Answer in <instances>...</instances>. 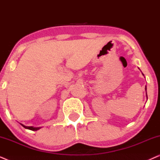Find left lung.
Instances as JSON below:
<instances>
[{"label":"left lung","mask_w":160,"mask_h":160,"mask_svg":"<svg viewBox=\"0 0 160 160\" xmlns=\"http://www.w3.org/2000/svg\"><path fill=\"white\" fill-rule=\"evenodd\" d=\"M146 97H147V95H146ZM147 98H148V97H147Z\"/></svg>","instance_id":"1"}]
</instances>
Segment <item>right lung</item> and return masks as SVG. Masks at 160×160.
I'll use <instances>...</instances> for the list:
<instances>
[{"instance_id":"add662e5","label":"right lung","mask_w":160,"mask_h":160,"mask_svg":"<svg viewBox=\"0 0 160 160\" xmlns=\"http://www.w3.org/2000/svg\"><path fill=\"white\" fill-rule=\"evenodd\" d=\"M22 126L24 127V128H26V129H28V130H33V131H36L40 129V128H33V127H27V126H25L23 125V124H22Z\"/></svg>"}]
</instances>
